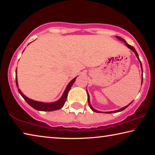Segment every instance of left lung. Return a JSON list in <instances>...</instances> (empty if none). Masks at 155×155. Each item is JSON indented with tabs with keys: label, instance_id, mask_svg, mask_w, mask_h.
Segmentation results:
<instances>
[{
	"label": "left lung",
	"instance_id": "obj_1",
	"mask_svg": "<svg viewBox=\"0 0 155 155\" xmlns=\"http://www.w3.org/2000/svg\"><path fill=\"white\" fill-rule=\"evenodd\" d=\"M116 38L118 39L119 40H120V41H124V42L125 43V45L127 46L128 48H130L131 51H133V52H135V55L137 56V59H138V60H139V61H140V65H141V70H142V73H143V69H142V65H141V61L140 60V58H139V55H138V54H137V51H136V50L135 49V48L133 46H130V45H129V44H127V41H126L123 38H120V37H118V36H116ZM142 82H143V77H141V84H142ZM87 96H88V98H87V99H88V104H89V105H90V107L91 108V109L93 111H94V112H96V113H100L101 111H97V110H96L95 109H94L92 107H91V104H90V96H89V94L87 93ZM132 103V102H131V103H130V104H128V105H127V106H125L124 107H123V108H121V109H118V110H116V111H108V112H105L106 114H112V113H117V112H120V111H123V110H124L126 108H127V107L130 105V104Z\"/></svg>",
	"mask_w": 155,
	"mask_h": 155
}]
</instances>
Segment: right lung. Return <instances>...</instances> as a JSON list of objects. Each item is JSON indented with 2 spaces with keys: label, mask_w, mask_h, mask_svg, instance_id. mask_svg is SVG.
I'll return each instance as SVG.
<instances>
[{
  "label": "right lung",
  "mask_w": 155,
  "mask_h": 155,
  "mask_svg": "<svg viewBox=\"0 0 155 155\" xmlns=\"http://www.w3.org/2000/svg\"><path fill=\"white\" fill-rule=\"evenodd\" d=\"M15 73H16V74H15V83H16L18 92L20 94V95L22 96V98L25 100L26 102H27L30 106L32 107L33 108H34L36 110H38V111H55V110L61 109L62 107H64L65 101H66L68 92H69L70 88H71L72 85L74 84L76 78L77 77L74 78H73V79L70 81L69 83H68V85H67L66 88H65V90L64 91V94H63L62 96L61 97V98L56 102H54V103H42V102L33 101V100L28 98L27 96H25L24 94H22V91H20V89L18 88V80H17V69L15 70Z\"/></svg>",
  "instance_id": "obj_1"
}]
</instances>
